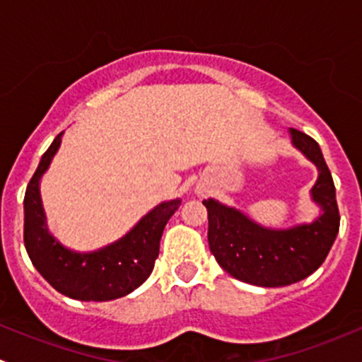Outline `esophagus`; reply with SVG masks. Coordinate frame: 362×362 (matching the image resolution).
<instances>
[{"instance_id":"34e87169","label":"esophagus","mask_w":362,"mask_h":362,"mask_svg":"<svg viewBox=\"0 0 362 362\" xmlns=\"http://www.w3.org/2000/svg\"><path fill=\"white\" fill-rule=\"evenodd\" d=\"M199 192H203V191H199Z\"/></svg>"}]
</instances>
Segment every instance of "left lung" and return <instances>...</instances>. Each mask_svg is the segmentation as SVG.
Instances as JSON below:
<instances>
[{
    "label": "left lung",
    "mask_w": 362,
    "mask_h": 362,
    "mask_svg": "<svg viewBox=\"0 0 362 362\" xmlns=\"http://www.w3.org/2000/svg\"><path fill=\"white\" fill-rule=\"evenodd\" d=\"M291 144L315 164L319 177L310 196L320 214L293 228H266L235 206L214 198L208 210V245L224 272L259 287H284L312 275L329 254L339 229L333 177L319 144L301 131L289 129Z\"/></svg>",
    "instance_id": "obj_1"
}]
</instances>
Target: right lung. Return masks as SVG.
I'll return each instance as SVG.
<instances>
[{
	"mask_svg": "<svg viewBox=\"0 0 362 362\" xmlns=\"http://www.w3.org/2000/svg\"><path fill=\"white\" fill-rule=\"evenodd\" d=\"M63 133L57 134L40 159L24 196V245L33 266L61 294L78 301H110L133 293L151 276L159 255L164 226L182 199L159 203L122 238L98 250L78 252L64 247L47 226L40 180L57 154Z\"/></svg>",
	"mask_w": 362,
	"mask_h": 362,
	"instance_id": "1",
	"label": "right lung"
}]
</instances>
